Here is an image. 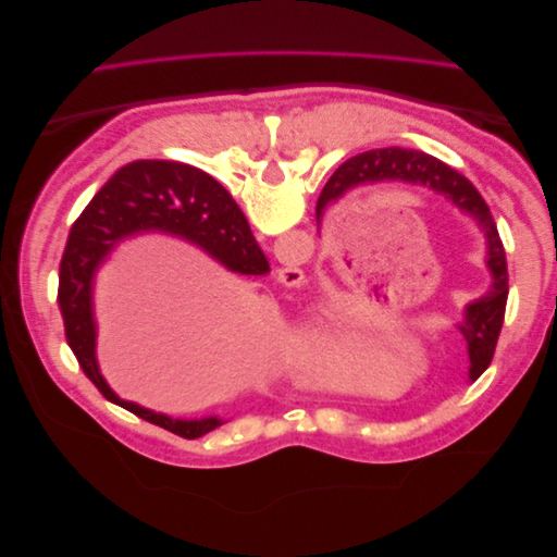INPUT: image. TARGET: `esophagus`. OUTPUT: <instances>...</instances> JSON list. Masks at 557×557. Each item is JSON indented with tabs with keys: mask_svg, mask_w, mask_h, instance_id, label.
<instances>
[{
	"mask_svg": "<svg viewBox=\"0 0 557 557\" xmlns=\"http://www.w3.org/2000/svg\"><path fill=\"white\" fill-rule=\"evenodd\" d=\"M278 281L285 285V288H299L305 283V272L297 264L290 267H281L278 269Z\"/></svg>",
	"mask_w": 557,
	"mask_h": 557,
	"instance_id": "34e87169",
	"label": "esophagus"
}]
</instances>
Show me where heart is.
<instances>
[{
  "label": "heart",
  "instance_id": "b5f03b06",
  "mask_svg": "<svg viewBox=\"0 0 557 557\" xmlns=\"http://www.w3.org/2000/svg\"><path fill=\"white\" fill-rule=\"evenodd\" d=\"M404 334L395 327L369 336L358 348L360 360H381L401 346ZM352 348L356 334L342 318H325L301 327L295 369L301 379L318 387H346L352 379Z\"/></svg>",
  "mask_w": 557,
  "mask_h": 557
}]
</instances>
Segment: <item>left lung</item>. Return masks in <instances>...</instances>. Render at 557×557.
<instances>
[{"instance_id": "obj_1", "label": "left lung", "mask_w": 557, "mask_h": 557, "mask_svg": "<svg viewBox=\"0 0 557 557\" xmlns=\"http://www.w3.org/2000/svg\"><path fill=\"white\" fill-rule=\"evenodd\" d=\"M376 181H409L430 185L432 190L444 193L453 205H458L462 211L474 215L483 227L487 239V269L493 274V285L485 297L471 301L465 311V320L458 325L469 350V379L476 381L493 362L509 297L507 252H504L495 218L474 185L462 174L450 170L442 160L423 153V150L379 148L346 160L332 174L325 190L320 193L315 221H320V213H323L327 201L344 195L350 185Z\"/></svg>"}]
</instances>
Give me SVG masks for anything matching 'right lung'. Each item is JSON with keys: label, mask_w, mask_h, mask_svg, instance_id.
<instances>
[{"label": "right lung", "mask_w": 557, "mask_h": 557, "mask_svg": "<svg viewBox=\"0 0 557 557\" xmlns=\"http://www.w3.org/2000/svg\"><path fill=\"white\" fill-rule=\"evenodd\" d=\"M166 232L205 248L232 272L264 276L269 262L232 195L207 172L172 160H137L121 166L90 199L72 225L60 262L58 305L66 344L99 393L148 423L183 440L223 425L221 418L174 420L117 397L102 379L95 360L92 274L113 246L137 232Z\"/></svg>", "instance_id": "right-lung-1"}]
</instances>
